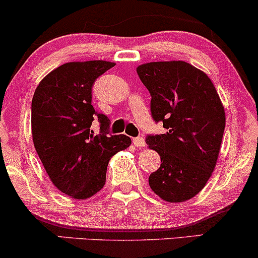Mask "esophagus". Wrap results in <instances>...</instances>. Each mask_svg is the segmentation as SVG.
<instances>
[{"label":"esophagus","instance_id":"1","mask_svg":"<svg viewBox=\"0 0 258 258\" xmlns=\"http://www.w3.org/2000/svg\"><path fill=\"white\" fill-rule=\"evenodd\" d=\"M133 144L136 145V147L138 148H142V147H145V141L143 137H136L133 138Z\"/></svg>","mask_w":258,"mask_h":258}]
</instances>
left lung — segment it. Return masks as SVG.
Returning <instances> with one entry per match:
<instances>
[{"mask_svg":"<svg viewBox=\"0 0 258 258\" xmlns=\"http://www.w3.org/2000/svg\"><path fill=\"white\" fill-rule=\"evenodd\" d=\"M151 96L155 122L163 135H148L161 166L149 176L155 194L167 202L191 200L215 168L225 131V109L212 80L184 61L150 62L137 68Z\"/></svg>","mask_w":258,"mask_h":258,"instance_id":"obj_1","label":"left lung"}]
</instances>
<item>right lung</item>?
I'll use <instances>...</instances> for the list:
<instances>
[{"instance_id":"1","label":"right lung","mask_w":258,"mask_h":258,"mask_svg":"<svg viewBox=\"0 0 258 258\" xmlns=\"http://www.w3.org/2000/svg\"><path fill=\"white\" fill-rule=\"evenodd\" d=\"M114 66L101 60L68 62L39 83L32 98L37 154L52 184L77 200L103 187L110 157L131 144L125 135H110V120L91 104L96 79ZM94 120L100 123L97 136L91 130Z\"/></svg>"}]
</instances>
